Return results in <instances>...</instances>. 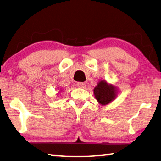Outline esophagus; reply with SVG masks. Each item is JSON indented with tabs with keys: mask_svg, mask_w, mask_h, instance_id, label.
<instances>
[{
	"mask_svg": "<svg viewBox=\"0 0 161 161\" xmlns=\"http://www.w3.org/2000/svg\"><path fill=\"white\" fill-rule=\"evenodd\" d=\"M77 86L79 88H85L86 87V83H82V82H78L77 83Z\"/></svg>",
	"mask_w": 161,
	"mask_h": 161,
	"instance_id": "1",
	"label": "esophagus"
}]
</instances>
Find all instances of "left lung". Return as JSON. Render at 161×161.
<instances>
[{"label":"left lung","instance_id":"1","mask_svg":"<svg viewBox=\"0 0 161 161\" xmlns=\"http://www.w3.org/2000/svg\"><path fill=\"white\" fill-rule=\"evenodd\" d=\"M94 94L97 102L102 105L109 104L116 98L117 89L114 85L103 80L94 89Z\"/></svg>","mask_w":161,"mask_h":161}]
</instances>
